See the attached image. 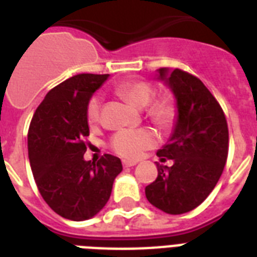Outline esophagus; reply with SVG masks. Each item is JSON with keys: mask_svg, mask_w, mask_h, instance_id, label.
<instances>
[{"mask_svg": "<svg viewBox=\"0 0 257 257\" xmlns=\"http://www.w3.org/2000/svg\"><path fill=\"white\" fill-rule=\"evenodd\" d=\"M137 163L136 161H129V160H122V165L124 167H135Z\"/></svg>", "mask_w": 257, "mask_h": 257, "instance_id": "34e87169", "label": "esophagus"}]
</instances>
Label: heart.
I'll return each instance as SVG.
<instances>
[{"instance_id":"1","label":"heart","mask_w":257,"mask_h":257,"mask_svg":"<svg viewBox=\"0 0 257 257\" xmlns=\"http://www.w3.org/2000/svg\"><path fill=\"white\" fill-rule=\"evenodd\" d=\"M117 92L136 108L147 106V116L163 128L169 126L175 120V105L167 98H157L152 101L155 90L147 82H128L121 85ZM100 117L101 101L98 97L94 96L89 100L86 106V120L90 126H96L100 122ZM156 144V133L148 128L122 129L114 133L110 139V148L117 155L126 159H139L147 149L153 148Z\"/></svg>"}]
</instances>
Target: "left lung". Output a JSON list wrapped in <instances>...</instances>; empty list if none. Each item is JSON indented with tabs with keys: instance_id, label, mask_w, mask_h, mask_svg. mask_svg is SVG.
Masks as SVG:
<instances>
[{
	"instance_id": "1",
	"label": "left lung",
	"mask_w": 257,
	"mask_h": 257,
	"mask_svg": "<svg viewBox=\"0 0 257 257\" xmlns=\"http://www.w3.org/2000/svg\"><path fill=\"white\" fill-rule=\"evenodd\" d=\"M157 78L173 93L177 106L168 143L157 151V179L145 188L152 205L169 215L199 207L213 191L228 156V125L224 112L199 78L181 69L157 70Z\"/></svg>"
}]
</instances>
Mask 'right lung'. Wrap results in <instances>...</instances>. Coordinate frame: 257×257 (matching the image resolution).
Instances as JSON below:
<instances>
[{"label":"right lung","instance_id":"right-lung-1","mask_svg":"<svg viewBox=\"0 0 257 257\" xmlns=\"http://www.w3.org/2000/svg\"><path fill=\"white\" fill-rule=\"evenodd\" d=\"M108 77L82 73L54 86L36 109L28 132L30 168L42 199L73 221L90 219L105 207L122 171L121 160L112 155L97 163L84 160L86 106Z\"/></svg>","mask_w":257,"mask_h":257}]
</instances>
